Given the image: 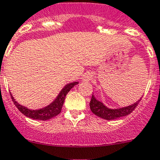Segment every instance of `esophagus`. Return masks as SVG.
I'll list each match as a JSON object with an SVG mask.
<instances>
[{"instance_id": "esophagus-1", "label": "esophagus", "mask_w": 160, "mask_h": 160, "mask_svg": "<svg viewBox=\"0 0 160 160\" xmlns=\"http://www.w3.org/2000/svg\"><path fill=\"white\" fill-rule=\"evenodd\" d=\"M92 78H93V76L90 73H85L83 76V80L84 82H89L92 80Z\"/></svg>"}]
</instances>
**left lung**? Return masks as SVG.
Instances as JSON below:
<instances>
[{"label": "left lung", "instance_id": "left-lung-1", "mask_svg": "<svg viewBox=\"0 0 160 160\" xmlns=\"http://www.w3.org/2000/svg\"><path fill=\"white\" fill-rule=\"evenodd\" d=\"M141 99L136 101L135 104L128 106V107L122 108L119 109H110L105 107L101 101H98L94 98V96L92 95L91 100H90V108L92 112L96 114L97 116H98V117L105 119V120H113V119L119 118L131 114L132 111L135 110L137 105L139 104Z\"/></svg>", "mask_w": 160, "mask_h": 160}]
</instances>
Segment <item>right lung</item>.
Wrapping results in <instances>:
<instances>
[{
    "label": "right lung",
    "mask_w": 160,
    "mask_h": 160,
    "mask_svg": "<svg viewBox=\"0 0 160 160\" xmlns=\"http://www.w3.org/2000/svg\"><path fill=\"white\" fill-rule=\"evenodd\" d=\"M78 84V82H73V83H70L69 84L66 85L62 90H61L59 94L56 98V99L53 101L52 103L48 105L47 107L44 108L38 109V110H30L27 108L24 107V106L19 104L14 98L12 97L11 93V98L12 99V101L14 102V105L16 106L18 109L21 111L23 114L27 116L30 118L35 119V120H41V121H46L49 119L52 118L56 117V115L59 114L62 110V107L63 105L64 101H65V98L68 92L73 88L75 85Z\"/></svg>",
    "instance_id": "1"
}]
</instances>
